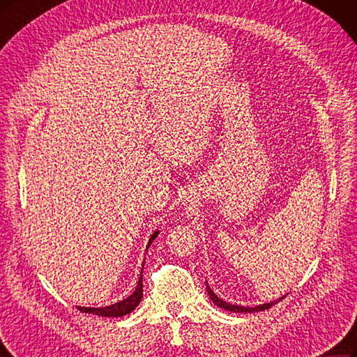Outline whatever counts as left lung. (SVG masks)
<instances>
[{
  "label": "left lung",
  "mask_w": 357,
  "mask_h": 357,
  "mask_svg": "<svg viewBox=\"0 0 357 357\" xmlns=\"http://www.w3.org/2000/svg\"><path fill=\"white\" fill-rule=\"evenodd\" d=\"M205 285H206V292H208V296H210V298H211V301L215 304V305H218V307H221V309H225V310H229V312H233V313H254V312H261V310H267V309H270V307L272 305H275V304H278L280 300H284V297L282 298H278V300H275V301H270V303H266V304H260V305H255V307H243V305H238V304H230V303H226V301H223L221 298H218L215 294L213 292V289L210 288V285L206 284L205 282Z\"/></svg>",
  "instance_id": "obj_1"
}]
</instances>
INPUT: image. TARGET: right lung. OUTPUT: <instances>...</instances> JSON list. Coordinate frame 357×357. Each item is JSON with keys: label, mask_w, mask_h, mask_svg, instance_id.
I'll return each mask as SVG.
<instances>
[{"label": "right lung", "mask_w": 357, "mask_h": 357, "mask_svg": "<svg viewBox=\"0 0 357 357\" xmlns=\"http://www.w3.org/2000/svg\"><path fill=\"white\" fill-rule=\"evenodd\" d=\"M158 235H159V230L152 233L149 242H147L146 251H147V248L151 247V243L155 241V238ZM143 264H144V261H143ZM142 297H143V268H142V273H140V278H139V284H137L136 291H134L131 296L127 297L126 300L118 301L115 304L106 305V307H78V310H81L82 313H93V314L103 316V317H119V316H126V314L131 313L134 309H136V307L142 301Z\"/></svg>", "instance_id": "add662e5"}]
</instances>
